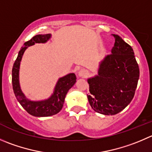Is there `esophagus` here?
Segmentation results:
<instances>
[{"instance_id":"34e87169","label":"esophagus","mask_w":152,"mask_h":152,"mask_svg":"<svg viewBox=\"0 0 152 152\" xmlns=\"http://www.w3.org/2000/svg\"><path fill=\"white\" fill-rule=\"evenodd\" d=\"M79 76L82 78H86L88 76V71L85 69H81L79 71Z\"/></svg>"}]
</instances>
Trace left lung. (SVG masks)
<instances>
[{
    "label": "left lung",
    "instance_id": "8db88e82",
    "mask_svg": "<svg viewBox=\"0 0 152 152\" xmlns=\"http://www.w3.org/2000/svg\"><path fill=\"white\" fill-rule=\"evenodd\" d=\"M111 54L102 61L98 76L88 80V101L97 113L114 115L132 102L140 76L139 66L132 47L118 35Z\"/></svg>",
    "mask_w": 152,
    "mask_h": 152
}]
</instances>
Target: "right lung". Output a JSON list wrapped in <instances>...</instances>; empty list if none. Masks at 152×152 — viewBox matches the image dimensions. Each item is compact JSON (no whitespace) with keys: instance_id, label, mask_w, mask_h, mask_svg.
I'll list each match as a JSON object with an SVG mask.
<instances>
[{"instance_id":"add662e5","label":"right lung","mask_w":152,"mask_h":152,"mask_svg":"<svg viewBox=\"0 0 152 152\" xmlns=\"http://www.w3.org/2000/svg\"><path fill=\"white\" fill-rule=\"evenodd\" d=\"M50 34L37 35L32 37L28 42L23 44L20 48L17 58L15 61L12 71V82L15 96L20 105L27 113L35 117H50L58 113L61 110L64 102V98L69 90L76 82V75L70 73L62 78H60L55 88V91L50 98L39 102H32L26 98L20 88L18 80L19 67L22 56L28 47L35 45V43H45L50 38Z\"/></svg>"}]
</instances>
